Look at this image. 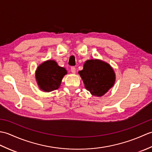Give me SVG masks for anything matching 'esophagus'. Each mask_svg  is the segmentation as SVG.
<instances>
[{"mask_svg":"<svg viewBox=\"0 0 152 152\" xmlns=\"http://www.w3.org/2000/svg\"><path fill=\"white\" fill-rule=\"evenodd\" d=\"M71 72H72L73 74L76 73V68L75 67H71Z\"/></svg>","mask_w":152,"mask_h":152,"instance_id":"1","label":"esophagus"}]
</instances>
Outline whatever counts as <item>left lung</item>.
Wrapping results in <instances>:
<instances>
[{
  "instance_id": "8db88e82",
  "label": "left lung",
  "mask_w": 152,
  "mask_h": 152,
  "mask_svg": "<svg viewBox=\"0 0 152 152\" xmlns=\"http://www.w3.org/2000/svg\"><path fill=\"white\" fill-rule=\"evenodd\" d=\"M86 89L93 96H102L114 86L115 74L113 68L100 59L87 60L78 72Z\"/></svg>"
}]
</instances>
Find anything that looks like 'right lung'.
<instances>
[{"mask_svg": "<svg viewBox=\"0 0 152 152\" xmlns=\"http://www.w3.org/2000/svg\"><path fill=\"white\" fill-rule=\"evenodd\" d=\"M66 70L58 65L54 60L41 63L35 72V78L39 88L44 92H50L59 88Z\"/></svg>", "mask_w": 152, "mask_h": 152, "instance_id": "add662e5", "label": "right lung"}]
</instances>
